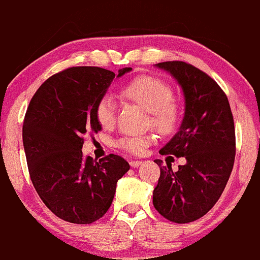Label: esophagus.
I'll return each instance as SVG.
<instances>
[{"instance_id":"esophagus-1","label":"esophagus","mask_w":260,"mask_h":260,"mask_svg":"<svg viewBox=\"0 0 260 260\" xmlns=\"http://www.w3.org/2000/svg\"><path fill=\"white\" fill-rule=\"evenodd\" d=\"M141 164H142V161H140V160H133V161H130V166L134 167V169H135V167H139Z\"/></svg>"}]
</instances>
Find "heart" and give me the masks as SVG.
Masks as SVG:
<instances>
[{
  "mask_svg": "<svg viewBox=\"0 0 260 260\" xmlns=\"http://www.w3.org/2000/svg\"><path fill=\"white\" fill-rule=\"evenodd\" d=\"M120 96L136 103L150 111L153 126L162 134L172 133L181 120L180 104L174 99V90L165 80L150 75H141L120 89ZM116 107L110 96H103L95 108L98 124L110 129L115 124ZM155 141L152 133L141 135H126L116 141V146L125 151L141 155Z\"/></svg>",
  "mask_w": 260,
  "mask_h": 260,
  "instance_id": "b5f03b06",
  "label": "heart"
}]
</instances>
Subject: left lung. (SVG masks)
Here are the masks:
<instances>
[{
	"label": "left lung",
	"mask_w": 260,
	"mask_h": 260,
	"mask_svg": "<svg viewBox=\"0 0 260 260\" xmlns=\"http://www.w3.org/2000/svg\"><path fill=\"white\" fill-rule=\"evenodd\" d=\"M156 67L177 80L185 96L182 124L160 153L185 157L186 164L172 171L171 162L164 166L162 160H155L161 174L152 203L171 222H193L216 205L231 176L236 157L233 115L224 91L205 72L178 60Z\"/></svg>",
	"instance_id": "obj_1"
}]
</instances>
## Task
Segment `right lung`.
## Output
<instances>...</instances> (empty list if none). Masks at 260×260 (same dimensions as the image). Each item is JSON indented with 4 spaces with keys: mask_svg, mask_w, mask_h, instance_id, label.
<instances>
[{
    "mask_svg": "<svg viewBox=\"0 0 260 260\" xmlns=\"http://www.w3.org/2000/svg\"><path fill=\"white\" fill-rule=\"evenodd\" d=\"M131 68H122L116 78ZM115 73L99 67H73L52 75L30 99L22 129L33 186L53 213L67 222L89 224L113 202L116 182L130 166L121 156L99 162L82 152L85 134L102 130L98 102Z\"/></svg>",
    "mask_w": 260,
    "mask_h": 260,
    "instance_id": "1",
    "label": "right lung"
}]
</instances>
